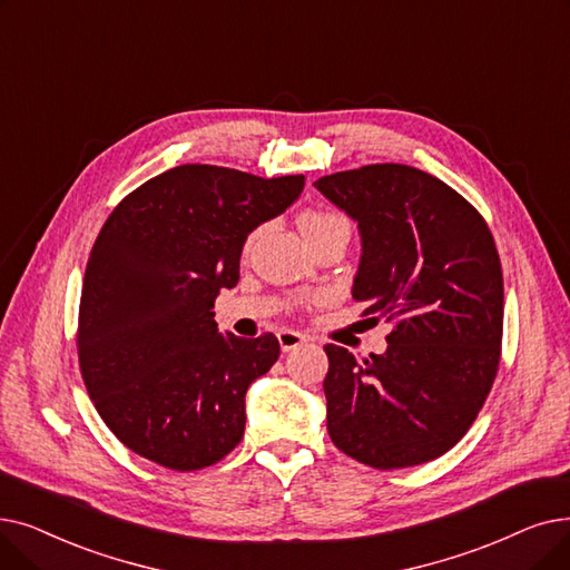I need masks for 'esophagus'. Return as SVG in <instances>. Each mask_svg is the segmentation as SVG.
I'll list each match as a JSON object with an SVG mask.
<instances>
[{
    "label": "esophagus",
    "instance_id": "34e87169",
    "mask_svg": "<svg viewBox=\"0 0 570 570\" xmlns=\"http://www.w3.org/2000/svg\"><path fill=\"white\" fill-rule=\"evenodd\" d=\"M277 340H279L282 352H293V350H298V346L307 344V337L301 335V333H295V331H282L277 335Z\"/></svg>",
    "mask_w": 570,
    "mask_h": 570
}]
</instances>
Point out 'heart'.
Returning <instances> with one entry per match:
<instances>
[{"label":"heart","mask_w":570,"mask_h":570,"mask_svg":"<svg viewBox=\"0 0 570 570\" xmlns=\"http://www.w3.org/2000/svg\"><path fill=\"white\" fill-rule=\"evenodd\" d=\"M333 218H340L337 214H328V212H305L301 216V230L303 228H314V226H321V224H328V220Z\"/></svg>","instance_id":"heart-1"}]
</instances>
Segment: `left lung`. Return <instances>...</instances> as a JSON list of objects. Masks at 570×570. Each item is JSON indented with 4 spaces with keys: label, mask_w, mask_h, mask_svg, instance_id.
Masks as SVG:
<instances>
[{
    "label": "left lung",
    "mask_w": 570,
    "mask_h": 570,
    "mask_svg": "<svg viewBox=\"0 0 570 570\" xmlns=\"http://www.w3.org/2000/svg\"><path fill=\"white\" fill-rule=\"evenodd\" d=\"M358 226L352 298L393 321L384 354L328 344V433L380 470L438 459L482 410L501 358L503 272L484 218L438 177L365 165L314 181Z\"/></svg>",
    "instance_id": "obj_1"
}]
</instances>
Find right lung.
<instances>
[{
	"label": "right lung",
	"mask_w": 570,
	"mask_h": 570,
	"mask_svg": "<svg viewBox=\"0 0 570 570\" xmlns=\"http://www.w3.org/2000/svg\"><path fill=\"white\" fill-rule=\"evenodd\" d=\"M303 186V175L179 165L107 218L86 265L79 363L105 424L139 456L197 470L237 448L246 391L279 342L220 333L214 301L237 286L246 237Z\"/></svg>",
	"instance_id": "obj_1"
}]
</instances>
